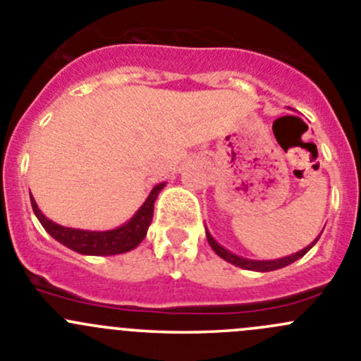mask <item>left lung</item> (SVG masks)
<instances>
[{
  "instance_id": "1",
  "label": "left lung",
  "mask_w": 361,
  "mask_h": 361,
  "mask_svg": "<svg viewBox=\"0 0 361 361\" xmlns=\"http://www.w3.org/2000/svg\"><path fill=\"white\" fill-rule=\"evenodd\" d=\"M319 236H321V234H319ZM319 236H317L316 240H314L312 243L309 245V247H305V248H303V250L296 252V254L288 255V257L274 259V261H252V259L240 257V255L233 254V252H229V250H227V248H224L222 245H219L215 240H213V236L208 233V229H206V238H208L209 247H212L213 250H215L216 255H220V257H222L224 261L231 262V264L240 266V268H243V269H252V271H274V269L284 268V266H288V264H291V262L298 261L300 257H303V255H305L307 252H309L310 248H312L314 245H316V241L319 240Z\"/></svg>"
}]
</instances>
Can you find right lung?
<instances>
[{
  "label": "right lung",
  "mask_w": 361,
  "mask_h": 361,
  "mask_svg": "<svg viewBox=\"0 0 361 361\" xmlns=\"http://www.w3.org/2000/svg\"><path fill=\"white\" fill-rule=\"evenodd\" d=\"M164 187H166V183L157 185V187L149 192L145 204L137 209V213H135L127 224L111 231H84L73 229V227H63L59 226V224H54L52 220H49L47 216L38 209L33 195H31V206H33L35 215L40 220L44 229L47 231L56 241L65 245V247L72 248L73 252H79V254L84 255H114L132 250V248H135L142 240H145L146 233H148V227L153 219V204H155L157 197H159L160 190H162Z\"/></svg>",
  "instance_id": "1"
}]
</instances>
